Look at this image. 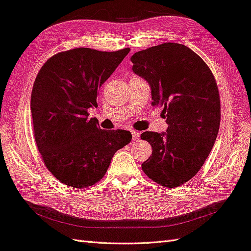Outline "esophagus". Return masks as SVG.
<instances>
[{
	"label": "esophagus",
	"mask_w": 251,
	"mask_h": 251,
	"mask_svg": "<svg viewBox=\"0 0 251 251\" xmlns=\"http://www.w3.org/2000/svg\"><path fill=\"white\" fill-rule=\"evenodd\" d=\"M131 133H132V137H133L134 140H138L139 139V133L137 131L132 130Z\"/></svg>",
	"instance_id": "1"
}]
</instances>
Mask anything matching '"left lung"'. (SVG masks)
Instances as JSON below:
<instances>
[{"mask_svg":"<svg viewBox=\"0 0 251 251\" xmlns=\"http://www.w3.org/2000/svg\"><path fill=\"white\" fill-rule=\"evenodd\" d=\"M132 69L151 87L152 104L162 106L166 133L144 132L151 156L142 164L147 176L178 187L202 167L217 137L221 98L211 69L186 46L165 42L136 52Z\"/></svg>","mask_w":251,"mask_h":251,"instance_id":"8db88e82","label":"left lung"}]
</instances>
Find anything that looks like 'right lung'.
Instances as JSON below:
<instances>
[{
  "mask_svg": "<svg viewBox=\"0 0 251 251\" xmlns=\"http://www.w3.org/2000/svg\"><path fill=\"white\" fill-rule=\"evenodd\" d=\"M129 52L72 49L53 55L36 76L30 97L36 145L49 172L66 185L96 184L116 151L131 142L129 131L102 130L88 117L102 84Z\"/></svg>",
  "mask_w": 251,
  "mask_h": 251,
  "instance_id": "right-lung-1",
  "label": "right lung"
}]
</instances>
